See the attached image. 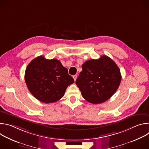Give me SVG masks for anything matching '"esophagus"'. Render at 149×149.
Returning <instances> with one entry per match:
<instances>
[{"label": "esophagus", "mask_w": 149, "mask_h": 149, "mask_svg": "<svg viewBox=\"0 0 149 149\" xmlns=\"http://www.w3.org/2000/svg\"><path fill=\"white\" fill-rule=\"evenodd\" d=\"M73 78H74V81H76V79H77V75H73Z\"/></svg>", "instance_id": "34e87169"}]
</instances>
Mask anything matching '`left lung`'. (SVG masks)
<instances>
[{"label": "left lung", "instance_id": "obj_1", "mask_svg": "<svg viewBox=\"0 0 149 149\" xmlns=\"http://www.w3.org/2000/svg\"><path fill=\"white\" fill-rule=\"evenodd\" d=\"M82 68L75 82L83 98L89 102L96 104L108 100L120 86V69L107 56L88 60Z\"/></svg>", "mask_w": 149, "mask_h": 149}]
</instances>
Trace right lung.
Segmentation results:
<instances>
[{
	"label": "right lung",
	"instance_id": "1",
	"mask_svg": "<svg viewBox=\"0 0 149 149\" xmlns=\"http://www.w3.org/2000/svg\"><path fill=\"white\" fill-rule=\"evenodd\" d=\"M25 80L31 94L47 104L60 100L67 88L74 82L68 70L59 60L47 59L44 56H38L29 63Z\"/></svg>",
	"mask_w": 149,
	"mask_h": 149
}]
</instances>
